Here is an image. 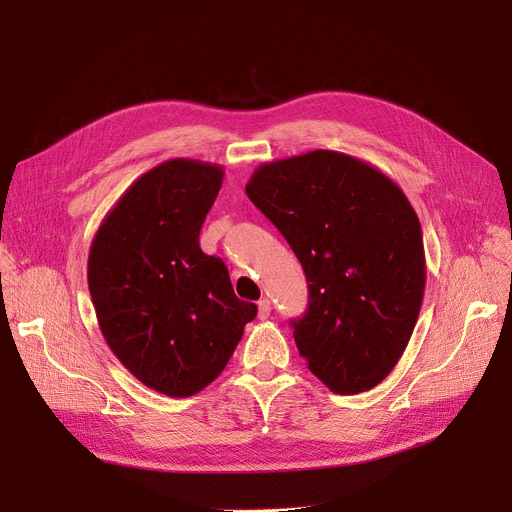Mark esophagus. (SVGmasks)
Instances as JSON below:
<instances>
[{"label":"esophagus","instance_id":"esophagus-1","mask_svg":"<svg viewBox=\"0 0 512 512\" xmlns=\"http://www.w3.org/2000/svg\"><path fill=\"white\" fill-rule=\"evenodd\" d=\"M257 309H259V319H267V317H270V311H272V303L267 299H261L257 303Z\"/></svg>","mask_w":512,"mask_h":512}]
</instances>
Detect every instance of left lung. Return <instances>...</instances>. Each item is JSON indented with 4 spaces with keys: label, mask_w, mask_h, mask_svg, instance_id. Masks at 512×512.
<instances>
[{
    "label": "left lung",
    "mask_w": 512,
    "mask_h": 512,
    "mask_svg": "<svg viewBox=\"0 0 512 512\" xmlns=\"http://www.w3.org/2000/svg\"><path fill=\"white\" fill-rule=\"evenodd\" d=\"M247 195L305 270L307 313L290 324L311 373L336 394L378 386L405 353L425 290L405 193L367 161L315 149L259 166Z\"/></svg>",
    "instance_id": "obj_1"
}]
</instances>
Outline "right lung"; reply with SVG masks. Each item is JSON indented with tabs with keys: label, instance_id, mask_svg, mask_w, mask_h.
Returning <instances> with one entry per match:
<instances>
[{
	"label": "right lung",
	"instance_id": "add662e5",
	"mask_svg": "<svg viewBox=\"0 0 512 512\" xmlns=\"http://www.w3.org/2000/svg\"><path fill=\"white\" fill-rule=\"evenodd\" d=\"M224 168L168 159L134 180L105 215L89 251V292L101 334L147 388L184 398L228 365L257 315L240 301L199 232Z\"/></svg>",
	"mask_w": 512,
	"mask_h": 512
}]
</instances>
